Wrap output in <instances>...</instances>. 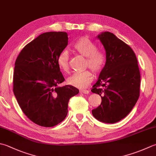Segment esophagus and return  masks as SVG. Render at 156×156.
<instances>
[{
	"label": "esophagus",
	"instance_id": "1",
	"mask_svg": "<svg viewBox=\"0 0 156 156\" xmlns=\"http://www.w3.org/2000/svg\"><path fill=\"white\" fill-rule=\"evenodd\" d=\"M80 93H83V94H89L90 91L88 90H80Z\"/></svg>",
	"mask_w": 156,
	"mask_h": 156
}]
</instances>
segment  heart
Listing matches in <instances>:
<instances>
[{
  "instance_id": "1",
  "label": "heart",
  "mask_w": 156,
  "mask_h": 156,
  "mask_svg": "<svg viewBox=\"0 0 156 156\" xmlns=\"http://www.w3.org/2000/svg\"><path fill=\"white\" fill-rule=\"evenodd\" d=\"M74 49L82 56L86 57L85 66L88 67L95 74H99L103 68L105 57L101 51L97 50V46L87 37H82L76 42ZM57 63L58 67L64 72H68L69 68V55L66 50L61 52L58 55ZM93 76L89 70L75 73L68 78L67 82L72 87L84 88L93 81Z\"/></svg>"
}]
</instances>
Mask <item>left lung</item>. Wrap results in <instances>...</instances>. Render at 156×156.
<instances>
[{"mask_svg": "<svg viewBox=\"0 0 156 156\" xmlns=\"http://www.w3.org/2000/svg\"><path fill=\"white\" fill-rule=\"evenodd\" d=\"M97 38L105 48L106 62L91 90L102 100L92 114L100 122L114 124L126 117L135 105L141 76L130 47L109 32H102Z\"/></svg>", "mask_w": 156, "mask_h": 156, "instance_id": "1", "label": "left lung"}]
</instances>
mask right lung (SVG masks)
<instances>
[{
    "label": "right lung",
    "mask_w": 156,
    "mask_h": 156,
    "mask_svg": "<svg viewBox=\"0 0 156 156\" xmlns=\"http://www.w3.org/2000/svg\"><path fill=\"white\" fill-rule=\"evenodd\" d=\"M68 42L66 32L43 33L26 45L15 61V98L24 114L39 126L62 122L68 114L69 99L79 93L71 85L57 86L65 78L57 59Z\"/></svg>",
    "instance_id": "right-lung-1"
}]
</instances>
